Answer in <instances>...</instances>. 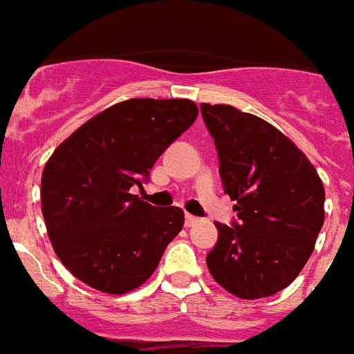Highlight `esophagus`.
Returning a JSON list of instances; mask_svg holds the SVG:
<instances>
[{
	"instance_id": "1",
	"label": "esophagus",
	"mask_w": 354,
	"mask_h": 354,
	"mask_svg": "<svg viewBox=\"0 0 354 354\" xmlns=\"http://www.w3.org/2000/svg\"><path fill=\"white\" fill-rule=\"evenodd\" d=\"M200 221V219L196 218V216H191V214H185V227H192L196 223Z\"/></svg>"
}]
</instances>
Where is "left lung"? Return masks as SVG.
I'll return each mask as SVG.
<instances>
[{
	"label": "left lung",
	"instance_id": "1",
	"mask_svg": "<svg viewBox=\"0 0 354 354\" xmlns=\"http://www.w3.org/2000/svg\"><path fill=\"white\" fill-rule=\"evenodd\" d=\"M216 142L234 227L216 223L207 255L214 281L254 301L281 292L304 268L324 225L326 192L313 163L277 127L228 104H201Z\"/></svg>",
	"mask_w": 354,
	"mask_h": 354
}]
</instances>
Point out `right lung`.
I'll return each mask as SVG.
<instances>
[{
	"mask_svg": "<svg viewBox=\"0 0 354 354\" xmlns=\"http://www.w3.org/2000/svg\"><path fill=\"white\" fill-rule=\"evenodd\" d=\"M198 117L189 99H129L100 111L53 151L41 210L53 250L73 277L109 295L153 275L183 227L180 207L131 194L160 154Z\"/></svg>",
	"mask_w": 354,
	"mask_h": 354,
	"instance_id": "right-lung-1",
	"label": "right lung"
}]
</instances>
